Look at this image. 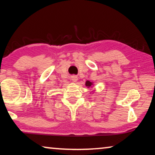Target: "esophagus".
<instances>
[{
    "label": "esophagus",
    "mask_w": 155,
    "mask_h": 155,
    "mask_svg": "<svg viewBox=\"0 0 155 155\" xmlns=\"http://www.w3.org/2000/svg\"><path fill=\"white\" fill-rule=\"evenodd\" d=\"M70 78H71V80L73 81V82H77L78 80V77L76 75H72L71 76V77Z\"/></svg>",
    "instance_id": "esophagus-1"
}]
</instances>
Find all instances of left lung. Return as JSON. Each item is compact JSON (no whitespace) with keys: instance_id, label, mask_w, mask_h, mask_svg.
Returning a JSON list of instances; mask_svg holds the SVG:
<instances>
[{"instance_id":"8db88e82","label":"left lung","mask_w":155,"mask_h":155,"mask_svg":"<svg viewBox=\"0 0 155 155\" xmlns=\"http://www.w3.org/2000/svg\"><path fill=\"white\" fill-rule=\"evenodd\" d=\"M85 85H86V87H87L89 88V87H90L93 85V83L90 82V81H86V83H85Z\"/></svg>"}]
</instances>
